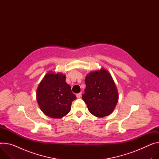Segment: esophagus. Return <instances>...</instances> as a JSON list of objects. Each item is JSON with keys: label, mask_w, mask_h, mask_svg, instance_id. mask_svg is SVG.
Instances as JSON below:
<instances>
[{"label": "esophagus", "mask_w": 159, "mask_h": 159, "mask_svg": "<svg viewBox=\"0 0 159 159\" xmlns=\"http://www.w3.org/2000/svg\"><path fill=\"white\" fill-rule=\"evenodd\" d=\"M81 96V92L76 94V97H77V98H80Z\"/></svg>", "instance_id": "34e87169"}]
</instances>
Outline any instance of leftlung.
<instances>
[{
    "instance_id": "left-lung-1",
    "label": "left lung",
    "mask_w": 159,
    "mask_h": 159,
    "mask_svg": "<svg viewBox=\"0 0 159 159\" xmlns=\"http://www.w3.org/2000/svg\"><path fill=\"white\" fill-rule=\"evenodd\" d=\"M86 89L82 99L91 114L98 118L113 113L118 100V93L112 76L101 68L89 72L85 78Z\"/></svg>"
}]
</instances>
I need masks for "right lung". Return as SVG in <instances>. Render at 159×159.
<instances>
[{"label": "right lung", "mask_w": 159, "mask_h": 159, "mask_svg": "<svg viewBox=\"0 0 159 159\" xmlns=\"http://www.w3.org/2000/svg\"><path fill=\"white\" fill-rule=\"evenodd\" d=\"M41 111L52 118H61L70 111L72 102L76 99L62 73L49 72L39 83L36 93Z\"/></svg>", "instance_id": "obj_1"}]
</instances>
